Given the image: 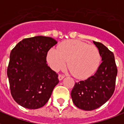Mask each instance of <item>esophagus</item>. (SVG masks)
<instances>
[{
  "label": "esophagus",
  "instance_id": "obj_1",
  "mask_svg": "<svg viewBox=\"0 0 124 124\" xmlns=\"http://www.w3.org/2000/svg\"><path fill=\"white\" fill-rule=\"evenodd\" d=\"M64 77H65V76L63 75H58V79H59V81H62Z\"/></svg>",
  "mask_w": 124,
  "mask_h": 124
}]
</instances>
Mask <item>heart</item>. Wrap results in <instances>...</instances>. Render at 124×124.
Listing matches in <instances>:
<instances>
[{"label":"heart","instance_id":"b5f03b06","mask_svg":"<svg viewBox=\"0 0 124 124\" xmlns=\"http://www.w3.org/2000/svg\"><path fill=\"white\" fill-rule=\"evenodd\" d=\"M98 48L79 40H68L61 43L58 50L51 49L48 52L47 62L53 70L59 71L66 65L77 79L90 76L98 69L100 62Z\"/></svg>","mask_w":124,"mask_h":124}]
</instances>
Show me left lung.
<instances>
[{
	"instance_id": "1",
	"label": "left lung",
	"mask_w": 124,
	"mask_h": 124,
	"mask_svg": "<svg viewBox=\"0 0 124 124\" xmlns=\"http://www.w3.org/2000/svg\"><path fill=\"white\" fill-rule=\"evenodd\" d=\"M93 43L99 50L101 63L93 75L75 83L71 93L75 105L85 110L99 108L110 99L118 72L114 54L103 43Z\"/></svg>"
}]
</instances>
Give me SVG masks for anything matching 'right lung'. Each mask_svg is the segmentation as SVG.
<instances>
[{"mask_svg":"<svg viewBox=\"0 0 124 124\" xmlns=\"http://www.w3.org/2000/svg\"><path fill=\"white\" fill-rule=\"evenodd\" d=\"M56 43L52 38L38 36L23 39L12 50L7 75L12 97L21 106L42 107L59 83L58 74L46 63L47 52Z\"/></svg>","mask_w":124,"mask_h":124,"instance_id":"obj_1","label":"right lung"}]
</instances>
